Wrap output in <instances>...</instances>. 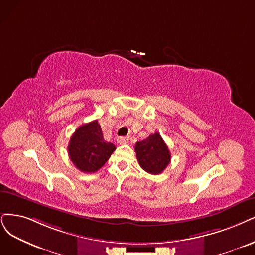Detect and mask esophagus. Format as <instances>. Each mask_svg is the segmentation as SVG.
<instances>
[{
	"label": "esophagus",
	"mask_w": 255,
	"mask_h": 255,
	"mask_svg": "<svg viewBox=\"0 0 255 255\" xmlns=\"http://www.w3.org/2000/svg\"><path fill=\"white\" fill-rule=\"evenodd\" d=\"M129 142V137L128 136H125V137H119L118 138V143L120 145H124V144H127Z\"/></svg>",
	"instance_id": "1"
}]
</instances>
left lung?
I'll use <instances>...</instances> for the list:
<instances>
[{"label":"left lung","mask_w":255,"mask_h":255,"mask_svg":"<svg viewBox=\"0 0 255 255\" xmlns=\"http://www.w3.org/2000/svg\"><path fill=\"white\" fill-rule=\"evenodd\" d=\"M135 152L139 166L151 174L162 173L171 161L170 151L158 132L137 142Z\"/></svg>","instance_id":"left-lung-1"}]
</instances>
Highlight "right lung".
I'll use <instances>...</instances> for the list:
<instances>
[{
    "label": "right lung",
    "mask_w": 255,
    "mask_h": 255,
    "mask_svg": "<svg viewBox=\"0 0 255 255\" xmlns=\"http://www.w3.org/2000/svg\"><path fill=\"white\" fill-rule=\"evenodd\" d=\"M116 146L104 139L98 120L80 126L70 137L68 154L80 171L93 173L108 161Z\"/></svg>",
    "instance_id": "obj_1"
}]
</instances>
